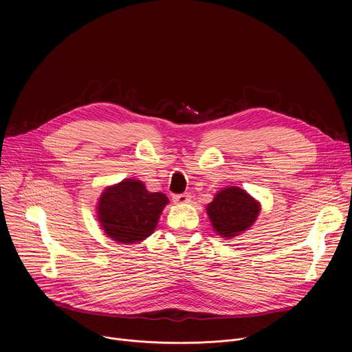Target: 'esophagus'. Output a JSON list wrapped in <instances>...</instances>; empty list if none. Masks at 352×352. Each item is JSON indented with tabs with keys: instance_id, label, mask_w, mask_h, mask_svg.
Segmentation results:
<instances>
[{
	"instance_id": "34e87169",
	"label": "esophagus",
	"mask_w": 352,
	"mask_h": 352,
	"mask_svg": "<svg viewBox=\"0 0 352 352\" xmlns=\"http://www.w3.org/2000/svg\"><path fill=\"white\" fill-rule=\"evenodd\" d=\"M173 200L175 204H188V202H190V195L188 193V192H185V193H178V195H174L173 196Z\"/></svg>"
}]
</instances>
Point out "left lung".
I'll return each instance as SVG.
<instances>
[{
  "label": "left lung",
  "instance_id": "1",
  "mask_svg": "<svg viewBox=\"0 0 352 352\" xmlns=\"http://www.w3.org/2000/svg\"><path fill=\"white\" fill-rule=\"evenodd\" d=\"M206 210L216 232L230 238L255 223L259 214V204L243 189L230 186L216 195Z\"/></svg>",
  "mask_w": 352,
  "mask_h": 352
}]
</instances>
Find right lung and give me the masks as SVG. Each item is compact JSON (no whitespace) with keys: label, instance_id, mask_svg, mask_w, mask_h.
Wrapping results in <instances>:
<instances>
[{"label":"right lung","instance_id":"right-lung-1","mask_svg":"<svg viewBox=\"0 0 352 352\" xmlns=\"http://www.w3.org/2000/svg\"><path fill=\"white\" fill-rule=\"evenodd\" d=\"M168 197L148 192L136 179H124L107 188L98 200V221L104 232L120 243H133L153 232Z\"/></svg>","mask_w":352,"mask_h":352}]
</instances>
